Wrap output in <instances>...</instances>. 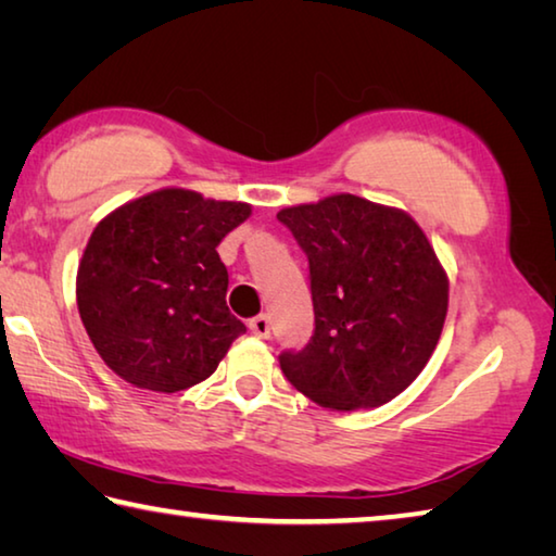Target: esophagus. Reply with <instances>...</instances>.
<instances>
[{
    "instance_id": "1",
    "label": "esophagus",
    "mask_w": 556,
    "mask_h": 556,
    "mask_svg": "<svg viewBox=\"0 0 556 556\" xmlns=\"http://www.w3.org/2000/svg\"><path fill=\"white\" fill-rule=\"evenodd\" d=\"M250 331L255 333L257 338H269V331H271L269 316L260 314V316H255V318H250Z\"/></svg>"
}]
</instances>
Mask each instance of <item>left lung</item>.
Segmentation results:
<instances>
[{"label":"left lung","instance_id":"left-lung-1","mask_svg":"<svg viewBox=\"0 0 556 556\" xmlns=\"http://www.w3.org/2000/svg\"><path fill=\"white\" fill-rule=\"evenodd\" d=\"M308 260L314 336L279 353L285 378L328 409H372L425 370L439 343L448 281L407 213L328 195L277 213Z\"/></svg>","mask_w":556,"mask_h":556}]
</instances>
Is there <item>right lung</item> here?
I'll use <instances>...</instances> for the list:
<instances>
[{"instance_id": "obj_1", "label": "right lung", "mask_w": 556, "mask_h": 556, "mask_svg": "<svg viewBox=\"0 0 556 556\" xmlns=\"http://www.w3.org/2000/svg\"><path fill=\"white\" fill-rule=\"evenodd\" d=\"M248 215V203L164 188L98 223L75 294L92 345L122 380L193 388L248 331L225 304L228 269L215 250Z\"/></svg>"}]
</instances>
